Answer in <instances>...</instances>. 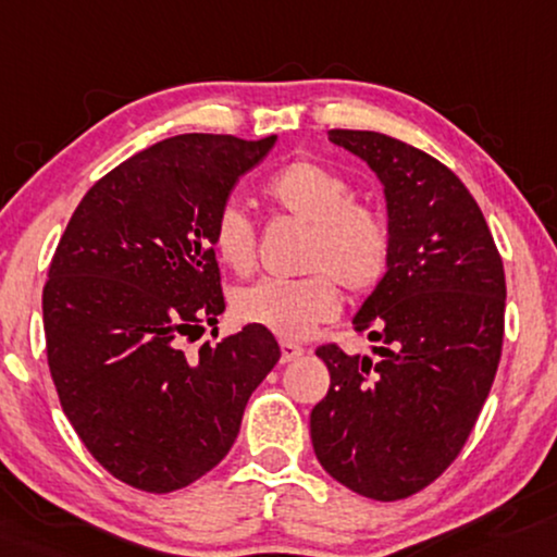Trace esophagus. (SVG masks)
I'll use <instances>...</instances> for the list:
<instances>
[{
    "label": "esophagus",
    "mask_w": 557,
    "mask_h": 557,
    "mask_svg": "<svg viewBox=\"0 0 557 557\" xmlns=\"http://www.w3.org/2000/svg\"><path fill=\"white\" fill-rule=\"evenodd\" d=\"M280 360L282 363H289V360H297L300 356H305V348L297 346V343H289V341H282L280 343Z\"/></svg>",
    "instance_id": "esophagus-1"
}]
</instances>
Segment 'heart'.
Listing matches in <instances>:
<instances>
[{"mask_svg":"<svg viewBox=\"0 0 557 557\" xmlns=\"http://www.w3.org/2000/svg\"><path fill=\"white\" fill-rule=\"evenodd\" d=\"M264 197L280 214L308 224L302 270L293 282L262 280L232 297L234 318L285 341H300L338 312V287L368 295L386 277L391 226L381 209L354 201V186L338 171L315 159H295L264 186ZM216 260L237 275L252 270L257 237L245 211L234 203L219 209L211 226Z\"/></svg>","mask_w":557,"mask_h":557,"instance_id":"obj_1","label":"heart"}]
</instances>
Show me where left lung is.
<instances>
[{
	"label": "left lung",
	"mask_w": 557,
	"mask_h": 557,
	"mask_svg": "<svg viewBox=\"0 0 557 557\" xmlns=\"http://www.w3.org/2000/svg\"><path fill=\"white\" fill-rule=\"evenodd\" d=\"M383 184L386 277L354 325L381 360L320 346L327 396L310 438L327 474L358 495H417L457 459L495 381L505 335V270L467 186L419 148L375 131H327Z\"/></svg>",
	"instance_id": "left-lung-1"
}]
</instances>
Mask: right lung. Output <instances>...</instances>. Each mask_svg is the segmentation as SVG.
Segmentation results:
<instances>
[{"instance_id":"obj_1","label":"right lung","mask_w":557,"mask_h":557,"mask_svg":"<svg viewBox=\"0 0 557 557\" xmlns=\"http://www.w3.org/2000/svg\"><path fill=\"white\" fill-rule=\"evenodd\" d=\"M275 140H159L85 194L54 249L47 366L77 436L131 487L163 495L214 469L280 360L275 335L257 325L182 346L224 312L211 226Z\"/></svg>"}]
</instances>
